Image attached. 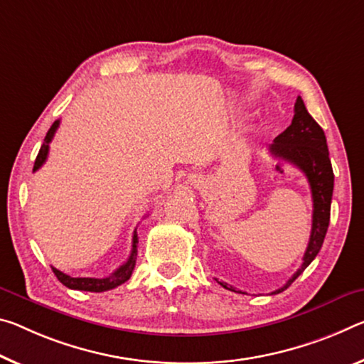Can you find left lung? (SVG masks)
Masks as SVG:
<instances>
[{"label":"left lung","instance_id":"8db88e82","mask_svg":"<svg viewBox=\"0 0 364 364\" xmlns=\"http://www.w3.org/2000/svg\"><path fill=\"white\" fill-rule=\"evenodd\" d=\"M269 152L275 159L290 161L291 165L301 170L308 178L311 196H313V227H311L309 243L303 256V264L291 275V279H288L284 287L272 291V295H277V293L287 290L303 274V270L314 261L317 252L321 251L322 243H324L328 220H331L333 171L331 159H328L326 134L308 113L301 97L296 99L291 124L275 137L274 142L269 146ZM218 284L227 290L243 293L235 290L232 285H227L225 282H218Z\"/></svg>","mask_w":364,"mask_h":364}]
</instances>
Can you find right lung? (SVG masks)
<instances>
[{
    "mask_svg": "<svg viewBox=\"0 0 364 364\" xmlns=\"http://www.w3.org/2000/svg\"><path fill=\"white\" fill-rule=\"evenodd\" d=\"M58 126H60V119L55 121V123L51 124V128L48 129L47 136H45V142L42 144V147H40V152L36 159V164H33V171H37L40 166L45 164V160H47L50 142H51V139H53ZM137 243H139V240H137V233L134 232V235H132V250H131L128 261H126L123 265H119V267L114 270L113 274H109L108 277H103V279H95V277H73L69 274L61 272V270H58L56 267H51V269H53L56 279L60 280L65 287L71 288V290L95 291V293L112 290V288H117L118 285L124 284V282L129 280V277L136 265Z\"/></svg>",
    "mask_w": 364,
    "mask_h": 364,
    "instance_id": "obj_1",
    "label": "right lung"
}]
</instances>
